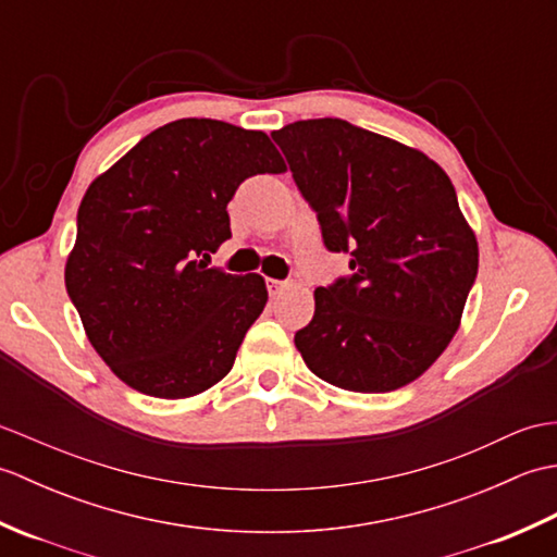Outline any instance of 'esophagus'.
Segmentation results:
<instances>
[{"mask_svg":"<svg viewBox=\"0 0 557 557\" xmlns=\"http://www.w3.org/2000/svg\"><path fill=\"white\" fill-rule=\"evenodd\" d=\"M289 287V282H282V280H268V292L272 294V297H277V294H282Z\"/></svg>","mask_w":557,"mask_h":557,"instance_id":"esophagus-1","label":"esophagus"}]
</instances>
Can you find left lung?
<instances>
[{
  "label": "left lung",
  "mask_w": 557,
  "mask_h": 557,
  "mask_svg": "<svg viewBox=\"0 0 557 557\" xmlns=\"http://www.w3.org/2000/svg\"><path fill=\"white\" fill-rule=\"evenodd\" d=\"M351 277L313 292V321L294 345L321 381L393 393L447 349L479 270V242L455 186L425 152L345 120L270 134Z\"/></svg>",
  "instance_id": "8db88e82"
}]
</instances>
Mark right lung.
Returning a JSON list of instances; mask_svg holds the SVG:
<instances>
[{
  "instance_id": "add662e5",
  "label": "right lung",
  "mask_w": 557,
  "mask_h": 557,
  "mask_svg": "<svg viewBox=\"0 0 557 557\" xmlns=\"http://www.w3.org/2000/svg\"><path fill=\"white\" fill-rule=\"evenodd\" d=\"M265 172H287L268 134L176 120L88 186L64 282L92 349L128 387L186 399L232 371L268 287L199 256L230 239L227 203Z\"/></svg>"
}]
</instances>
